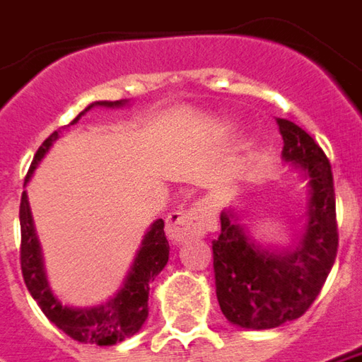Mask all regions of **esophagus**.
Here are the masks:
<instances>
[{"label": "esophagus", "instance_id": "esophagus-1", "mask_svg": "<svg viewBox=\"0 0 362 362\" xmlns=\"http://www.w3.org/2000/svg\"><path fill=\"white\" fill-rule=\"evenodd\" d=\"M211 223V211L205 205H193L189 209L173 211L167 217V227L165 233L169 237V241L175 245H181L189 239H201Z\"/></svg>", "mask_w": 362, "mask_h": 362}]
</instances>
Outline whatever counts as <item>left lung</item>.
Returning a JSON list of instances; mask_svg holds the SVG:
<instances>
[{
	"mask_svg": "<svg viewBox=\"0 0 362 362\" xmlns=\"http://www.w3.org/2000/svg\"><path fill=\"white\" fill-rule=\"evenodd\" d=\"M283 159L300 169L309 185L307 227L291 251H267L237 223L221 213L219 239L213 241L217 299L227 321L245 329H275L311 307L333 269L339 233L333 171L311 135L288 119H277Z\"/></svg>",
	"mask_w": 362,
	"mask_h": 362,
	"instance_id": "1",
	"label": "left lung"
}]
</instances>
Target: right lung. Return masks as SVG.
I'll use <instances>...</instances> for the list:
<instances>
[{"instance_id":"add662e5","label":"right lung","mask_w":362,"mask_h":362,"mask_svg":"<svg viewBox=\"0 0 362 362\" xmlns=\"http://www.w3.org/2000/svg\"><path fill=\"white\" fill-rule=\"evenodd\" d=\"M127 99L121 101H95L85 111H89L95 105L101 107H121L125 105ZM81 111L77 117L69 123L74 125L83 115ZM69 125H63L69 127ZM59 131H53L41 147L35 153L31 167H29L25 183L29 177L33 175L35 167L45 153L49 151L55 139H59ZM19 225H21V247H19V259H21V273L25 287L31 293V297L37 300L43 315L49 319L57 329H62L67 337L79 343H89V345L109 346L121 343L129 339L143 327L147 319V299H149V283L157 277L163 267L169 261V241L165 237L163 219H157L149 227V231L143 237L141 247L135 255V261L131 265V271L123 287L113 299H109L105 305L91 307V309H74L65 307L62 300L51 293L49 283L45 277L43 269V257H41L40 239L35 235L33 219H31V209H29L28 193H21V203H19Z\"/></svg>"}]
</instances>
